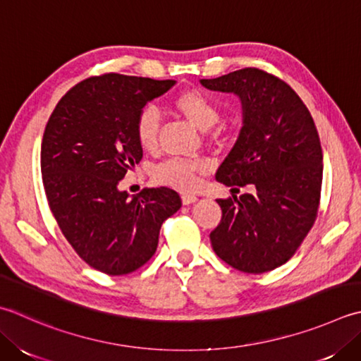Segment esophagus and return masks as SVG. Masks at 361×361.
<instances>
[{"label":"esophagus","mask_w":361,"mask_h":361,"mask_svg":"<svg viewBox=\"0 0 361 361\" xmlns=\"http://www.w3.org/2000/svg\"><path fill=\"white\" fill-rule=\"evenodd\" d=\"M181 200H183V204H190V203L197 202V197L194 194L185 192V194H181Z\"/></svg>","instance_id":"obj_1"}]
</instances>
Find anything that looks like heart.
<instances>
[{
	"label": "heart",
	"instance_id": "b5f03b06",
	"mask_svg": "<svg viewBox=\"0 0 361 361\" xmlns=\"http://www.w3.org/2000/svg\"><path fill=\"white\" fill-rule=\"evenodd\" d=\"M173 108L185 116L190 123L202 131L209 130L221 118V106L202 90H183L173 98ZM161 116L154 106H144L134 120V134L137 144L147 152L157 150L159 144ZM227 131L221 126L216 136H222ZM207 164L202 159L169 158L153 167V180L159 185L175 189L190 190L195 186L197 175L204 172Z\"/></svg>",
	"mask_w": 361,
	"mask_h": 361
}]
</instances>
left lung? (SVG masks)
<instances>
[{
	"mask_svg": "<svg viewBox=\"0 0 361 361\" xmlns=\"http://www.w3.org/2000/svg\"><path fill=\"white\" fill-rule=\"evenodd\" d=\"M204 87L241 97L244 125L216 180L252 194L219 199L222 219L209 239L216 255L247 274L291 258L317 217L322 148L308 108L283 80L247 67L202 80Z\"/></svg>",
	"mask_w": 361,
	"mask_h": 361,
	"instance_id": "8db88e82",
	"label": "left lung"
}]
</instances>
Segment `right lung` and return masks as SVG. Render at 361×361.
<instances>
[{"label":"right lung","mask_w":361,"mask_h":361,"mask_svg":"<svg viewBox=\"0 0 361 361\" xmlns=\"http://www.w3.org/2000/svg\"><path fill=\"white\" fill-rule=\"evenodd\" d=\"M173 80L104 73L75 84L49 116L40 148L48 207L82 261L108 275L139 269L158 247L162 222L181 207L171 188L130 199L118 181L142 159L137 112Z\"/></svg>","instance_id":"add662e5"}]
</instances>
